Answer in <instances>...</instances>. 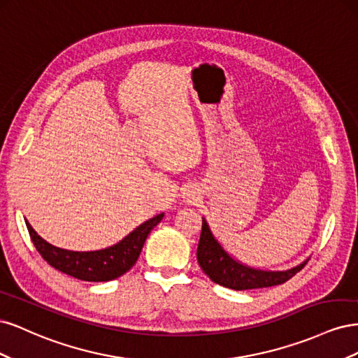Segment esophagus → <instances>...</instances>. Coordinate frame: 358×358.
Returning a JSON list of instances; mask_svg holds the SVG:
<instances>
[{
  "mask_svg": "<svg viewBox=\"0 0 358 358\" xmlns=\"http://www.w3.org/2000/svg\"><path fill=\"white\" fill-rule=\"evenodd\" d=\"M200 197V192L197 188H188V191L185 192V196H183V199H185V203L188 204H194Z\"/></svg>",
  "mask_w": 358,
  "mask_h": 358,
  "instance_id": "esophagus-1",
  "label": "esophagus"
}]
</instances>
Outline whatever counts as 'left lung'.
<instances>
[{
    "instance_id": "1",
    "label": "left lung",
    "mask_w": 358,
    "mask_h": 358,
    "mask_svg": "<svg viewBox=\"0 0 358 358\" xmlns=\"http://www.w3.org/2000/svg\"><path fill=\"white\" fill-rule=\"evenodd\" d=\"M197 259L200 267L203 268V272L208 275L215 284L237 291L284 284L297 272H300L309 262L308 258L296 267L288 270H279V272L259 270L245 266L225 251L222 245L218 242V239L213 236L208 221L204 218L201 225L200 242L197 248Z\"/></svg>"
}]
</instances>
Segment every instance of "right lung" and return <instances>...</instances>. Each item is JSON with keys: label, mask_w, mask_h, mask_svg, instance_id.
<instances>
[{"label": "right lung", "mask_w": 358, "mask_h": 358, "mask_svg": "<svg viewBox=\"0 0 358 358\" xmlns=\"http://www.w3.org/2000/svg\"><path fill=\"white\" fill-rule=\"evenodd\" d=\"M164 213H159L154 218L140 224L134 231L125 236L121 242L100 251H69V249L57 248L48 243L34 231L27 221L31 241L34 243L38 254L59 272L78 278L88 282H107L127 273L131 268L142 252L146 237L150 230L159 224Z\"/></svg>", "instance_id": "add662e5"}]
</instances>
